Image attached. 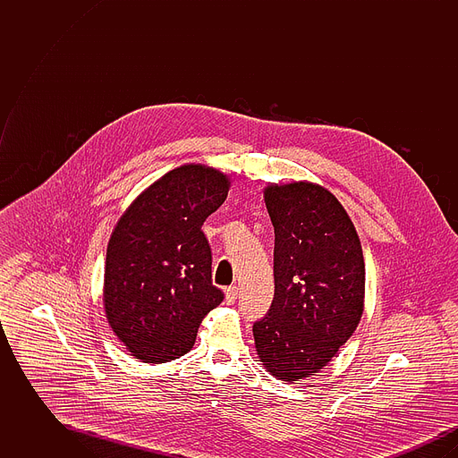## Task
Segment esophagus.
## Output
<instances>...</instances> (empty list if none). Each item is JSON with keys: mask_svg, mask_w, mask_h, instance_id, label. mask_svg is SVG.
<instances>
[{"mask_svg": "<svg viewBox=\"0 0 458 458\" xmlns=\"http://www.w3.org/2000/svg\"><path fill=\"white\" fill-rule=\"evenodd\" d=\"M237 295H239V288H237V286H230V288H226V292H225V299H226L228 304H233V302L237 301Z\"/></svg>", "mask_w": 458, "mask_h": 458, "instance_id": "obj_1", "label": "esophagus"}]
</instances>
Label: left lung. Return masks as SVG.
<instances>
[{"mask_svg": "<svg viewBox=\"0 0 458 458\" xmlns=\"http://www.w3.org/2000/svg\"><path fill=\"white\" fill-rule=\"evenodd\" d=\"M275 226V299L254 331L262 368L293 383L319 372L364 312L366 266L349 213L312 182L269 183Z\"/></svg>", "mask_w": 458, "mask_h": 458, "instance_id": "obj_1", "label": "left lung"}]
</instances>
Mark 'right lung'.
<instances>
[{"label":"right lung","instance_id":"1","mask_svg":"<svg viewBox=\"0 0 458 458\" xmlns=\"http://www.w3.org/2000/svg\"><path fill=\"white\" fill-rule=\"evenodd\" d=\"M228 191V174L182 165L142 191L118 219L106 250L103 305L135 359L163 364L185 355L202 319L221 304L200 228Z\"/></svg>","mask_w":458,"mask_h":458}]
</instances>
